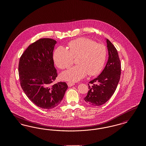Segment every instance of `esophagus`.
<instances>
[{
	"label": "esophagus",
	"instance_id": "34e87169",
	"mask_svg": "<svg viewBox=\"0 0 146 146\" xmlns=\"http://www.w3.org/2000/svg\"><path fill=\"white\" fill-rule=\"evenodd\" d=\"M67 85H68V86L69 87H70V86H72L74 85H75V84L74 83H73V82H68V83H67Z\"/></svg>",
	"mask_w": 146,
	"mask_h": 146
}]
</instances>
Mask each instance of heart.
Returning a JSON list of instances; mask_svg holds the SVG:
<instances>
[{"label": "heart", "mask_w": 146, "mask_h": 146, "mask_svg": "<svg viewBox=\"0 0 146 146\" xmlns=\"http://www.w3.org/2000/svg\"><path fill=\"white\" fill-rule=\"evenodd\" d=\"M68 49L59 46L56 49L54 60L56 66L65 69L77 57L78 65L63 72L61 78L70 82H78L86 76L98 74L103 68L107 51L104 45L95 42L87 38H78L68 43Z\"/></svg>", "instance_id": "heart-1"}]
</instances>
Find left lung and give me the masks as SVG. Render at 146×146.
<instances>
[{
	"label": "left lung",
	"mask_w": 146,
	"mask_h": 146,
	"mask_svg": "<svg viewBox=\"0 0 146 146\" xmlns=\"http://www.w3.org/2000/svg\"><path fill=\"white\" fill-rule=\"evenodd\" d=\"M108 60L102 73L89 82L86 96L84 98L88 104L99 106L110 100L117 89L121 74V63L118 51L108 39H106Z\"/></svg>",
	"instance_id": "8db88e82"
}]
</instances>
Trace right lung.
<instances>
[{
  "label": "right lung",
  "instance_id": "1",
  "mask_svg": "<svg viewBox=\"0 0 146 146\" xmlns=\"http://www.w3.org/2000/svg\"><path fill=\"white\" fill-rule=\"evenodd\" d=\"M56 43L50 38L32 43L21 55L19 64L22 90L34 104L45 110L60 104L68 88L65 82L54 83L57 76L53 60Z\"/></svg>",
  "mask_w": 146,
  "mask_h": 146
}]
</instances>
